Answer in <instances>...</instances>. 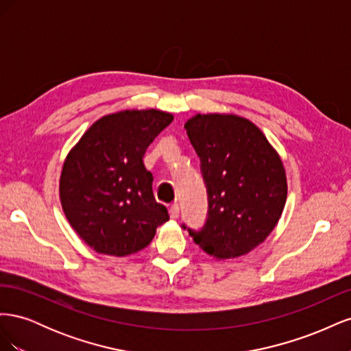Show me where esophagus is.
<instances>
[{
	"instance_id": "34e87169",
	"label": "esophagus",
	"mask_w": 351,
	"mask_h": 351,
	"mask_svg": "<svg viewBox=\"0 0 351 351\" xmlns=\"http://www.w3.org/2000/svg\"><path fill=\"white\" fill-rule=\"evenodd\" d=\"M178 215H180V208H178V205L174 204V205L169 206V217H171L173 219H177Z\"/></svg>"
}]
</instances>
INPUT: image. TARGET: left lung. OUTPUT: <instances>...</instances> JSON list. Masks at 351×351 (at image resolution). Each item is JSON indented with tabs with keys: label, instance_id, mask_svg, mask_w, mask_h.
Here are the masks:
<instances>
[{
	"label": "left lung",
	"instance_id": "obj_1",
	"mask_svg": "<svg viewBox=\"0 0 351 351\" xmlns=\"http://www.w3.org/2000/svg\"><path fill=\"white\" fill-rule=\"evenodd\" d=\"M184 129L208 193L205 226L189 234L215 259L247 254L271 234L285 206L278 152L258 125L234 114H196Z\"/></svg>",
	"mask_w": 351,
	"mask_h": 351
}]
</instances>
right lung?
<instances>
[{"mask_svg":"<svg viewBox=\"0 0 351 351\" xmlns=\"http://www.w3.org/2000/svg\"><path fill=\"white\" fill-rule=\"evenodd\" d=\"M174 120L159 110H125L102 117L69 152L60 200L79 237L95 252L127 256L142 250L169 219L152 192L143 156Z\"/></svg>","mask_w":351,"mask_h":351,"instance_id":"obj_1","label":"right lung"}]
</instances>
